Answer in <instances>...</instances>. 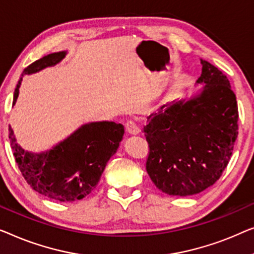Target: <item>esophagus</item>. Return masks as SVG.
Wrapping results in <instances>:
<instances>
[{
    "label": "esophagus",
    "mask_w": 254,
    "mask_h": 254,
    "mask_svg": "<svg viewBox=\"0 0 254 254\" xmlns=\"http://www.w3.org/2000/svg\"><path fill=\"white\" fill-rule=\"evenodd\" d=\"M124 127H126L127 133L131 135L139 134V132H140V128H139V127L137 126V123H135L134 121H127Z\"/></svg>",
    "instance_id": "esophagus-1"
}]
</instances>
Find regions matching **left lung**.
<instances>
[{
    "label": "left lung",
    "mask_w": 254,
    "mask_h": 254,
    "mask_svg": "<svg viewBox=\"0 0 254 254\" xmlns=\"http://www.w3.org/2000/svg\"><path fill=\"white\" fill-rule=\"evenodd\" d=\"M189 100L163 105L147 117L149 146L146 170L155 187L169 195L197 194L219 180L238 134V107L226 74L207 61Z\"/></svg>",
    "instance_id": "1"
}]
</instances>
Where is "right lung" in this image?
<instances>
[{
  "label": "right lung",
  "mask_w": 254,
  "mask_h": 254,
  "mask_svg": "<svg viewBox=\"0 0 254 254\" xmlns=\"http://www.w3.org/2000/svg\"><path fill=\"white\" fill-rule=\"evenodd\" d=\"M66 52L53 53L24 69L13 93L19 94L24 74L35 73L61 62ZM124 127L114 122H93L81 126L52 149L41 153L24 151L17 144L11 127L9 139L16 162L25 181L34 191L56 201H74L90 194L99 183L107 162L123 139Z\"/></svg>",
  "instance_id": "right-lung-1"
}]
</instances>
